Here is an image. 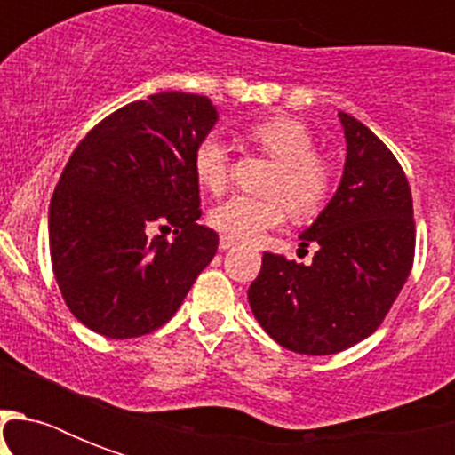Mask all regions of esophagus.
<instances>
[{
    "instance_id": "obj_1",
    "label": "esophagus",
    "mask_w": 455,
    "mask_h": 455,
    "mask_svg": "<svg viewBox=\"0 0 455 455\" xmlns=\"http://www.w3.org/2000/svg\"><path fill=\"white\" fill-rule=\"evenodd\" d=\"M234 248H235L234 238H228V235H221V238H220V250H221V252H227V250H234Z\"/></svg>"
}]
</instances>
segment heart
<instances>
[{"label":"heart","mask_w":455,"mask_h":455,"mask_svg":"<svg viewBox=\"0 0 455 455\" xmlns=\"http://www.w3.org/2000/svg\"><path fill=\"white\" fill-rule=\"evenodd\" d=\"M248 139L276 164L264 186L269 198L231 196L210 210V224L235 241H255L264 231L278 227L285 210L295 220H307L323 207L331 193V170L314 156V134L298 117L259 120L248 130ZM193 174L205 191H224L228 146L220 134L200 139L193 151Z\"/></svg>","instance_id":"heart-1"}]
</instances>
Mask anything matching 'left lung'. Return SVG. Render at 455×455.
Returning a JSON list of instances; mask_svg holds the SVG:
<instances>
[{
	"label": "left lung",
	"mask_w": 455,
	"mask_h": 455,
	"mask_svg": "<svg viewBox=\"0 0 455 455\" xmlns=\"http://www.w3.org/2000/svg\"><path fill=\"white\" fill-rule=\"evenodd\" d=\"M345 130V170L335 196L299 234L311 264L264 252L248 291L250 309L278 345L298 354H338L366 339L387 316L413 267V200L387 146L356 117Z\"/></svg>",
	"instance_id": "obj_1"
}]
</instances>
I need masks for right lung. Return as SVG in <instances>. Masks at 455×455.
Listing matches in <instances>:
<instances>
[{
  "mask_svg": "<svg viewBox=\"0 0 455 455\" xmlns=\"http://www.w3.org/2000/svg\"><path fill=\"white\" fill-rule=\"evenodd\" d=\"M220 120L207 96L160 92L99 123L75 148L49 205L53 276L73 316L113 339L167 323L212 262L198 224L193 151ZM156 223L175 238L151 239Z\"/></svg>",
  "mask_w": 455,
  "mask_h": 455,
  "instance_id": "obj_1",
  "label": "right lung"
}]
</instances>
